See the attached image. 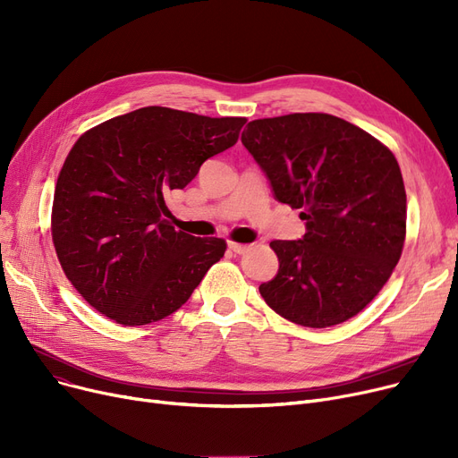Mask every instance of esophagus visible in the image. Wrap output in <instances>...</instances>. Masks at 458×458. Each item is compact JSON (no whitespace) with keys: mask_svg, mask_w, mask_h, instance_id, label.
I'll return each instance as SVG.
<instances>
[{"mask_svg":"<svg viewBox=\"0 0 458 458\" xmlns=\"http://www.w3.org/2000/svg\"><path fill=\"white\" fill-rule=\"evenodd\" d=\"M228 249L233 250L235 254H245L250 250V245H243V243H235V242H230L228 243Z\"/></svg>","mask_w":458,"mask_h":458,"instance_id":"34e87169","label":"esophagus"}]
</instances>
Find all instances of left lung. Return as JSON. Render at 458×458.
I'll return each mask as SVG.
<instances>
[{"mask_svg": "<svg viewBox=\"0 0 458 458\" xmlns=\"http://www.w3.org/2000/svg\"><path fill=\"white\" fill-rule=\"evenodd\" d=\"M243 147L278 202L301 209L306 233L271 242L278 273L259 285L284 319L325 328L362 311L403 252L406 192L395 156L368 131L327 113L249 123Z\"/></svg>", "mask_w": 458, "mask_h": 458, "instance_id": "obj_1", "label": "left lung"}]
</instances>
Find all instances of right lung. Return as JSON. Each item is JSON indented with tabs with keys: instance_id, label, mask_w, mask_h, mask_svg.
Listing matches in <instances>:
<instances>
[{
	"instance_id": "add662e5",
	"label": "right lung",
	"mask_w": 458,
	"mask_h": 458,
	"mask_svg": "<svg viewBox=\"0 0 458 458\" xmlns=\"http://www.w3.org/2000/svg\"><path fill=\"white\" fill-rule=\"evenodd\" d=\"M245 123L150 106L76 140L57 178L52 237L66 278L94 310L139 327L187 302L226 243L176 232L165 195L233 147Z\"/></svg>"
}]
</instances>
